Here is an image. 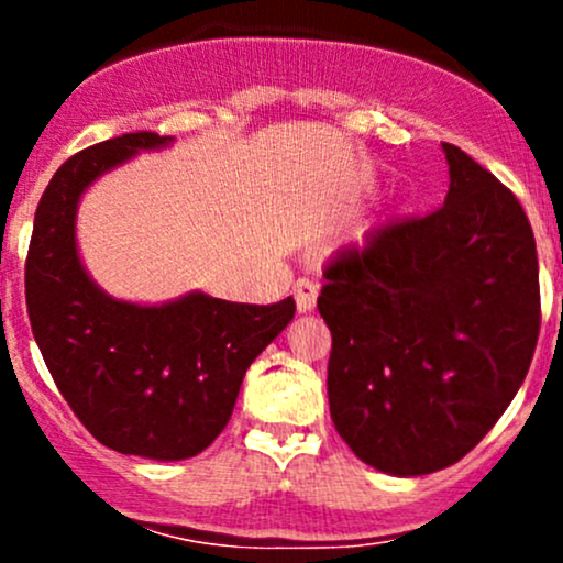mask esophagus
<instances>
[{
	"mask_svg": "<svg viewBox=\"0 0 563 563\" xmlns=\"http://www.w3.org/2000/svg\"><path fill=\"white\" fill-rule=\"evenodd\" d=\"M318 283L307 280V277H299V280L294 283V299H296V309L299 312H312L314 303H318Z\"/></svg>",
	"mask_w": 563,
	"mask_h": 563,
	"instance_id": "obj_1",
	"label": "esophagus"
}]
</instances>
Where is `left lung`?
Returning <instances> with one entry per match:
<instances>
[{
  "label": "left lung",
  "instance_id": "obj_1",
  "mask_svg": "<svg viewBox=\"0 0 563 563\" xmlns=\"http://www.w3.org/2000/svg\"><path fill=\"white\" fill-rule=\"evenodd\" d=\"M442 209L339 251L318 309L341 439L391 476L461 461L506 412L540 333L538 249L506 185L442 142Z\"/></svg>",
  "mask_w": 563,
  "mask_h": 563
}]
</instances>
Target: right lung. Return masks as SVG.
<instances>
[{"mask_svg": "<svg viewBox=\"0 0 563 563\" xmlns=\"http://www.w3.org/2000/svg\"><path fill=\"white\" fill-rule=\"evenodd\" d=\"M172 137L134 132L68 158L49 179L25 260L31 331L76 418L124 455L185 461L228 426L249 365L294 320V299L232 303L200 290L166 303L108 296L76 249L89 185Z\"/></svg>", "mask_w": 563, "mask_h": 563, "instance_id": "right-lung-1", "label": "right lung"}]
</instances>
